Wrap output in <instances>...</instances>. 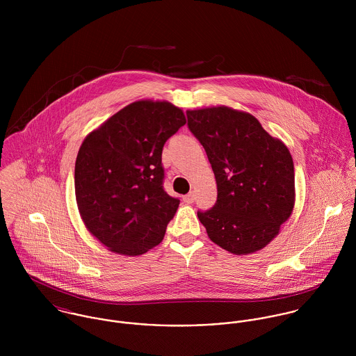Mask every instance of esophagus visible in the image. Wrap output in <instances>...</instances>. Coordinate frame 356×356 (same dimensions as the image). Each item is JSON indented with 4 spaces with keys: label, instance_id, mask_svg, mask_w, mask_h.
<instances>
[{
    "label": "esophagus",
    "instance_id": "obj_1",
    "mask_svg": "<svg viewBox=\"0 0 356 356\" xmlns=\"http://www.w3.org/2000/svg\"><path fill=\"white\" fill-rule=\"evenodd\" d=\"M184 202L188 204L193 203V202H195V193L191 192V193H188L186 196H184Z\"/></svg>",
    "mask_w": 356,
    "mask_h": 356
}]
</instances>
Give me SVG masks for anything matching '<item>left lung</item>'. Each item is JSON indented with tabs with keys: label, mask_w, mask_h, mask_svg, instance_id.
<instances>
[{
	"label": "left lung",
	"mask_w": 356,
	"mask_h": 356,
	"mask_svg": "<svg viewBox=\"0 0 356 356\" xmlns=\"http://www.w3.org/2000/svg\"><path fill=\"white\" fill-rule=\"evenodd\" d=\"M186 115L216 181V203L197 212L209 240L230 254L263 250L295 208L292 154L248 112L218 105Z\"/></svg>",
	"instance_id": "left-lung-1"
}]
</instances>
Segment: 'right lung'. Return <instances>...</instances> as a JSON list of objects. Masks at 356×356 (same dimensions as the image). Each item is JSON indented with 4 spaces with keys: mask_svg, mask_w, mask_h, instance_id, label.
<instances>
[{
    "mask_svg": "<svg viewBox=\"0 0 356 356\" xmlns=\"http://www.w3.org/2000/svg\"><path fill=\"white\" fill-rule=\"evenodd\" d=\"M186 123L179 106L131 102L83 140L75 161V199L89 233L108 251L138 256L159 245L179 200L161 184V151Z\"/></svg>",
    "mask_w": 356,
    "mask_h": 356,
    "instance_id": "add662e5",
    "label": "right lung"
}]
</instances>
